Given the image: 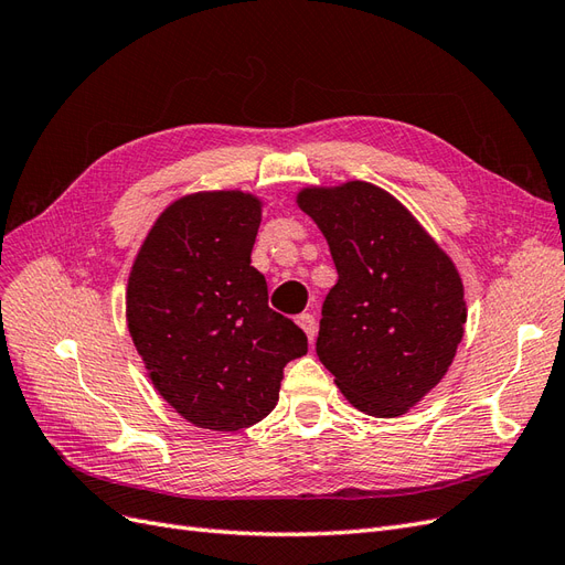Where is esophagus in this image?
I'll return each mask as SVG.
<instances>
[{
    "label": "esophagus",
    "instance_id": "obj_1",
    "mask_svg": "<svg viewBox=\"0 0 565 565\" xmlns=\"http://www.w3.org/2000/svg\"><path fill=\"white\" fill-rule=\"evenodd\" d=\"M297 322H299V328L306 332V337H309V341H313V339H316V332H318L316 318H313L311 313H301V316L297 318Z\"/></svg>",
    "mask_w": 565,
    "mask_h": 565
}]
</instances>
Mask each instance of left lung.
<instances>
[{"label":"left lung","mask_w":565,"mask_h":565,"mask_svg":"<svg viewBox=\"0 0 565 565\" xmlns=\"http://www.w3.org/2000/svg\"><path fill=\"white\" fill-rule=\"evenodd\" d=\"M328 237L339 273L316 353L372 417H398L448 372L465 337L461 278L417 218L382 188L349 181L297 198Z\"/></svg>","instance_id":"obj_1"}]
</instances>
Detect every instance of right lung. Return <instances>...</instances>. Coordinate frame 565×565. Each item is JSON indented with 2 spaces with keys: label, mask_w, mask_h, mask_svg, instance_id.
Here are the masks:
<instances>
[{
  "label": "right lung",
  "mask_w": 565,
  "mask_h": 565,
  "mask_svg": "<svg viewBox=\"0 0 565 565\" xmlns=\"http://www.w3.org/2000/svg\"><path fill=\"white\" fill-rule=\"evenodd\" d=\"M262 202L195 193L160 214L127 285V324L152 384L200 429L237 431L278 403L282 367L309 351L297 324L268 309L252 266Z\"/></svg>",
  "instance_id": "1"
}]
</instances>
